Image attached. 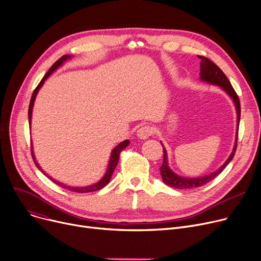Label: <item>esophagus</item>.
I'll list each match as a JSON object with an SVG mask.
<instances>
[{
    "instance_id": "obj_1",
    "label": "esophagus",
    "mask_w": 261,
    "mask_h": 261,
    "mask_svg": "<svg viewBox=\"0 0 261 261\" xmlns=\"http://www.w3.org/2000/svg\"><path fill=\"white\" fill-rule=\"evenodd\" d=\"M152 134H153V129L149 126L141 127L138 130V133H136V135H138V138L140 140H147L149 136H151Z\"/></svg>"
}]
</instances>
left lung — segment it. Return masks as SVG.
I'll use <instances>...</instances> for the list:
<instances>
[{
  "label": "left lung",
  "mask_w": 261,
  "mask_h": 261,
  "mask_svg": "<svg viewBox=\"0 0 261 261\" xmlns=\"http://www.w3.org/2000/svg\"><path fill=\"white\" fill-rule=\"evenodd\" d=\"M199 58L201 59L200 79L204 82H206V84L220 87L232 99V101H234V105L236 108V113H237V132H236L235 145H234V148H232V151H231L230 155L228 156V159L225 161L223 165L220 168H218L215 172H212L211 174H207V175L198 176V177H185V176H181L179 174H176L175 172H173L170 169L169 164H168L167 151H166V149L164 148V145L161 143L163 146V150H164V160H163L162 166L160 168L163 182L166 185H168L172 188H176V189H189V188L200 187L204 184L211 182L219 173H221V171L228 165L229 162L232 160V158H234L235 152H236V148H237L238 129H239V121H240V101H239L238 96H237L235 90L232 89L230 82L227 79V77L225 76V74L220 70V67L217 66L213 61H211L207 58L202 57V56H199Z\"/></svg>",
  "instance_id": "left-lung-1"
}]
</instances>
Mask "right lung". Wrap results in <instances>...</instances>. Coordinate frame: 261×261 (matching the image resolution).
<instances>
[{"mask_svg": "<svg viewBox=\"0 0 261 261\" xmlns=\"http://www.w3.org/2000/svg\"><path fill=\"white\" fill-rule=\"evenodd\" d=\"M72 58V56L71 55H64L63 57H61L57 62H55L54 64H53V66L49 68L48 70V72L45 74V76L42 78V80L40 81V84L38 85V87L36 88V90L34 91V93H33V96H32V99H31V103H30V108H29V119H30V127L32 126V115H33V108H34V103H35V99H36V96H37V94H38V92H39V90L41 89V87L43 86V84H44V81L55 72L57 70V68H59L60 66H62L63 65V63L65 62V61H67L68 59H71ZM130 144V142L128 141V140H126V141H123V142H121L120 144H118L112 151H111V156H110V161H109V164H108V167H107V170H106V173L103 174V176L101 177V179L97 182V183H95V184H92V185H89V186H82V187H78V186H76V187H74V186H70V185H66V184H63V183H61V182H59V181H57V180H55V179H53L51 176H49V175H47V173L44 171V170H42V168H41V166L39 165L38 164V162H37V160H36V158H35V154H34V150H33V148H32V154H33V159H34V162H35V164H36V166L38 167V169L39 170H41L42 171L46 176H48L49 179L54 182V183H56L57 185H59V186H61V187H63V188H65V189H68V190H71V191H75V193H91V191H96V190H99V189H101L102 187H105L109 182H110V180H111V176H112V173H113V171H114V169H115V167H116V165H117V163H118V160H119V154H120V152L122 151L123 149H125L128 145Z\"/></svg>", "mask_w": 261, "mask_h": 261, "instance_id": "add662e5", "label": "right lung"}]
</instances>
